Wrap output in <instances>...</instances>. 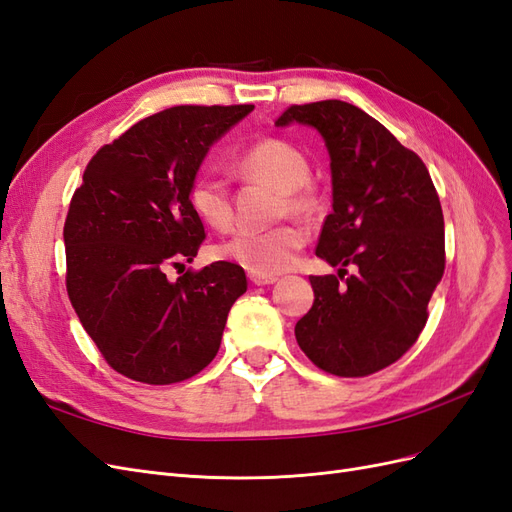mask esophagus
<instances>
[{"label": "esophagus", "instance_id": "34e87169", "mask_svg": "<svg viewBox=\"0 0 512 512\" xmlns=\"http://www.w3.org/2000/svg\"><path fill=\"white\" fill-rule=\"evenodd\" d=\"M250 282L254 286H267V284H275L277 277L275 275H258V273H250Z\"/></svg>", "mask_w": 512, "mask_h": 512}]
</instances>
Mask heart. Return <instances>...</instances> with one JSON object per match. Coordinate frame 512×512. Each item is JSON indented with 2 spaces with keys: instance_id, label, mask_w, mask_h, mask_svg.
I'll list each match as a JSON object with an SVG mask.
<instances>
[{
  "instance_id": "heart-1",
  "label": "heart",
  "mask_w": 512,
  "mask_h": 512,
  "mask_svg": "<svg viewBox=\"0 0 512 512\" xmlns=\"http://www.w3.org/2000/svg\"><path fill=\"white\" fill-rule=\"evenodd\" d=\"M235 168L247 181H262L280 190L277 215L314 209V194L307 185L312 170L305 153L292 143L282 138H262L239 153ZM188 205L196 218L213 230H226L235 218L226 183L209 170H200L192 177ZM305 239V230L299 224L286 222L267 230H241L215 247L213 254L250 273L275 275L294 265Z\"/></svg>"
}]
</instances>
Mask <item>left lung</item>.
Listing matches in <instances>:
<instances>
[{
  "label": "left lung",
  "mask_w": 512,
  "mask_h": 512,
  "mask_svg": "<svg viewBox=\"0 0 512 512\" xmlns=\"http://www.w3.org/2000/svg\"><path fill=\"white\" fill-rule=\"evenodd\" d=\"M290 121L327 143L333 211L316 256L339 267L309 275L316 299L294 335L322 371L365 378L401 359L425 329L446 265L440 198L423 160L354 104H292L275 123Z\"/></svg>",
  "instance_id": "obj_1"
}]
</instances>
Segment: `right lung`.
I'll return each instance as SVG.
<instances>
[{
    "label": "right lung",
    "mask_w": 512,
    "mask_h": 512,
    "mask_svg": "<svg viewBox=\"0 0 512 512\" xmlns=\"http://www.w3.org/2000/svg\"><path fill=\"white\" fill-rule=\"evenodd\" d=\"M252 104L170 106L136 121L89 160L64 224L66 290L104 361L164 386L203 371L220 350L232 303L247 290L235 262L168 267L198 254L205 226L188 185L211 143Z\"/></svg>",
    "instance_id": "1"
}]
</instances>
